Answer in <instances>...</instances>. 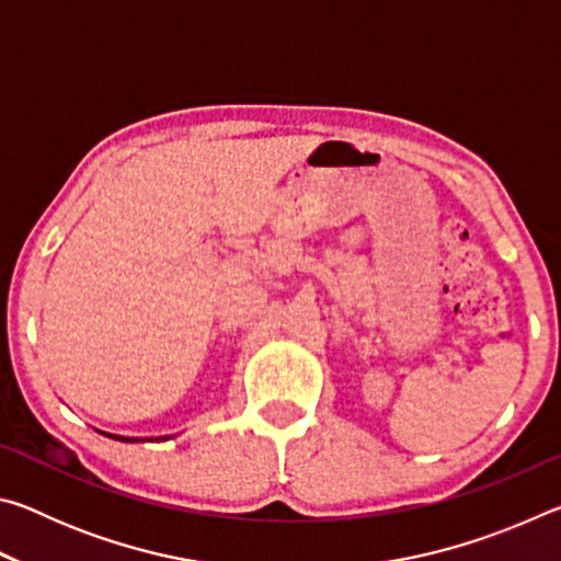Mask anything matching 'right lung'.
Masks as SVG:
<instances>
[{
  "label": "right lung",
  "mask_w": 561,
  "mask_h": 561,
  "mask_svg": "<svg viewBox=\"0 0 561 561\" xmlns=\"http://www.w3.org/2000/svg\"><path fill=\"white\" fill-rule=\"evenodd\" d=\"M103 435H108V438H113V440H126V443H133L136 438H123V435H111V433H103ZM165 440V438H163Z\"/></svg>",
  "instance_id": "obj_1"
}]
</instances>
